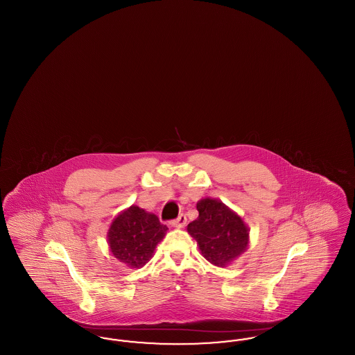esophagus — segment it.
Returning a JSON list of instances; mask_svg holds the SVG:
<instances>
[{
    "label": "esophagus",
    "instance_id": "34e87169",
    "mask_svg": "<svg viewBox=\"0 0 355 355\" xmlns=\"http://www.w3.org/2000/svg\"><path fill=\"white\" fill-rule=\"evenodd\" d=\"M171 225L174 226V227H177V229H182L184 226L186 225V216L185 214H180L175 220L171 222Z\"/></svg>",
    "mask_w": 355,
    "mask_h": 355
}]
</instances>
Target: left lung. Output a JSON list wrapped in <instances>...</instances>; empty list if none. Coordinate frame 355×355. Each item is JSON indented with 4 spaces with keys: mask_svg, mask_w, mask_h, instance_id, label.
<instances>
[{
    "mask_svg": "<svg viewBox=\"0 0 355 355\" xmlns=\"http://www.w3.org/2000/svg\"><path fill=\"white\" fill-rule=\"evenodd\" d=\"M198 218L187 225L203 257L213 265L225 268L249 245V229L242 218L225 203L203 198L197 203Z\"/></svg>",
    "mask_w": 355,
    "mask_h": 355,
    "instance_id": "8db88e82",
    "label": "left lung"
}]
</instances>
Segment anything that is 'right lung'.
Returning <instances> with one entry per match:
<instances>
[{
  "label": "right lung",
  "instance_id": "add662e5",
  "mask_svg": "<svg viewBox=\"0 0 355 355\" xmlns=\"http://www.w3.org/2000/svg\"><path fill=\"white\" fill-rule=\"evenodd\" d=\"M168 227L158 217L138 206L119 213L107 232V243L113 255L129 268L139 269L149 262Z\"/></svg>",
  "mask_w": 355,
  "mask_h": 355
}]
</instances>
